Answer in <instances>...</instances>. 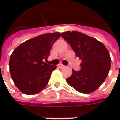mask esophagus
Masks as SVG:
<instances>
[{
  "mask_svg": "<svg viewBox=\"0 0 120 120\" xmlns=\"http://www.w3.org/2000/svg\"><path fill=\"white\" fill-rule=\"evenodd\" d=\"M59 67L62 69V68H64L65 66V65H62V64H59Z\"/></svg>",
  "mask_w": 120,
  "mask_h": 120,
  "instance_id": "esophagus-1",
  "label": "esophagus"
}]
</instances>
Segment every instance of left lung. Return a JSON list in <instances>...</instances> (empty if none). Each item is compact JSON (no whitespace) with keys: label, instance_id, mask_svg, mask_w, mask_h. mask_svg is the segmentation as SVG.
Listing matches in <instances>:
<instances>
[{"label":"left lung","instance_id":"obj_1","mask_svg":"<svg viewBox=\"0 0 120 120\" xmlns=\"http://www.w3.org/2000/svg\"><path fill=\"white\" fill-rule=\"evenodd\" d=\"M61 37L81 59L79 71L73 70L66 81L75 90L83 94L96 90L107 77L111 66L109 51L104 44L77 31H67Z\"/></svg>","mask_w":120,"mask_h":120}]
</instances>
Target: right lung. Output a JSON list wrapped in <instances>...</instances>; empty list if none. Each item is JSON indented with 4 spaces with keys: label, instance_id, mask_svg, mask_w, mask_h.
Here are the masks:
<instances>
[{
    "label": "right lung",
    "instance_id": "1",
    "mask_svg": "<svg viewBox=\"0 0 120 120\" xmlns=\"http://www.w3.org/2000/svg\"><path fill=\"white\" fill-rule=\"evenodd\" d=\"M60 33H47L26 41L11 55L9 68L18 89L26 95L40 92L47 85L51 74L57 68L45 62Z\"/></svg>",
    "mask_w": 120,
    "mask_h": 120
}]
</instances>
